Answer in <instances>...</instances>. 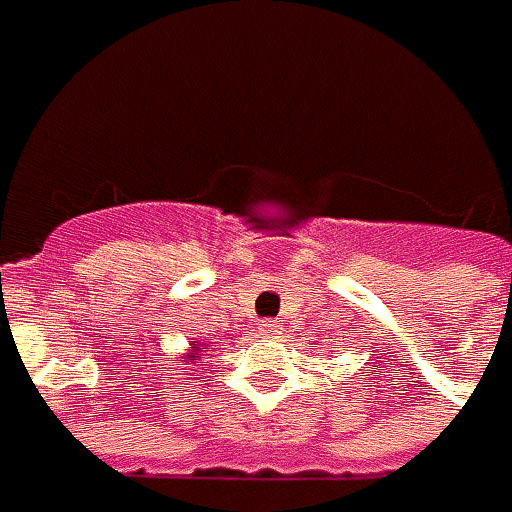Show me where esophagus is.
<instances>
[{
    "mask_svg": "<svg viewBox=\"0 0 512 512\" xmlns=\"http://www.w3.org/2000/svg\"><path fill=\"white\" fill-rule=\"evenodd\" d=\"M262 335H270V337H275V335H281V324L275 322V319H265V322H262Z\"/></svg>",
    "mask_w": 512,
    "mask_h": 512,
    "instance_id": "esophagus-1",
    "label": "esophagus"
}]
</instances>
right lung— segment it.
Masks as SVG:
<instances>
[{
	"mask_svg": "<svg viewBox=\"0 0 512 512\" xmlns=\"http://www.w3.org/2000/svg\"><path fill=\"white\" fill-rule=\"evenodd\" d=\"M201 353H203V348H193V350H190V355H188V361L190 363L198 361V355H201Z\"/></svg>",
	"mask_w": 512,
	"mask_h": 512,
	"instance_id": "1",
	"label": "right lung"
}]
</instances>
